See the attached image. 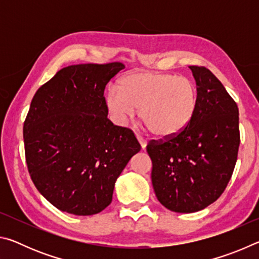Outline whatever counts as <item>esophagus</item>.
Instances as JSON below:
<instances>
[{
  "mask_svg": "<svg viewBox=\"0 0 259 259\" xmlns=\"http://www.w3.org/2000/svg\"><path fill=\"white\" fill-rule=\"evenodd\" d=\"M137 140L138 143L140 144V147H142V150L144 151L146 148V145H147V142L145 139H144L143 137H140V136H137Z\"/></svg>",
  "mask_w": 259,
  "mask_h": 259,
  "instance_id": "1",
  "label": "esophagus"
}]
</instances>
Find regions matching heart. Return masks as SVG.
<instances>
[{"mask_svg": "<svg viewBox=\"0 0 259 259\" xmlns=\"http://www.w3.org/2000/svg\"><path fill=\"white\" fill-rule=\"evenodd\" d=\"M105 104L116 125L140 117L159 138L182 134L194 119L199 107V90L194 82L176 74L136 71L121 78L119 88L107 90Z\"/></svg>", "mask_w": 259, "mask_h": 259, "instance_id": "obj_1", "label": "heart"}]
</instances>
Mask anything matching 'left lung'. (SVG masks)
<instances>
[{
    "instance_id": "1",
    "label": "left lung",
    "mask_w": 259,
    "mask_h": 259,
    "mask_svg": "<svg viewBox=\"0 0 259 259\" xmlns=\"http://www.w3.org/2000/svg\"><path fill=\"white\" fill-rule=\"evenodd\" d=\"M190 69L199 90L194 119L176 137L152 140L146 147L157 200L181 213L200 211L222 195L240 145L238 105L209 69Z\"/></svg>"
}]
</instances>
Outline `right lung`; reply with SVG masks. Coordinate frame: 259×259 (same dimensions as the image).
<instances>
[{
	"label": "right lung",
	"instance_id": "obj_1",
	"mask_svg": "<svg viewBox=\"0 0 259 259\" xmlns=\"http://www.w3.org/2000/svg\"><path fill=\"white\" fill-rule=\"evenodd\" d=\"M121 63L72 65L34 95L25 154L38 192L61 211L90 216L112 202L115 182L140 151L133 131L107 119L104 90Z\"/></svg>",
	"mask_w": 259,
	"mask_h": 259
}]
</instances>
